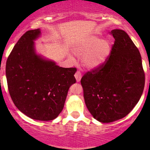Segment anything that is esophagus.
I'll return each instance as SVG.
<instances>
[{
    "instance_id": "obj_1",
    "label": "esophagus",
    "mask_w": 150,
    "mask_h": 150,
    "mask_svg": "<svg viewBox=\"0 0 150 150\" xmlns=\"http://www.w3.org/2000/svg\"><path fill=\"white\" fill-rule=\"evenodd\" d=\"M75 78H76V81L77 82H79L80 81H81V72H80L79 71H77L75 73Z\"/></svg>"
}]
</instances>
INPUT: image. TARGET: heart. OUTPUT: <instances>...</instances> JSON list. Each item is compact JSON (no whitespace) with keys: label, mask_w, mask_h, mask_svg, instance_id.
Instances as JSON below:
<instances>
[{"label":"heart","mask_w":150,"mask_h":150,"mask_svg":"<svg viewBox=\"0 0 150 150\" xmlns=\"http://www.w3.org/2000/svg\"><path fill=\"white\" fill-rule=\"evenodd\" d=\"M111 46L107 40H101L96 36H91L75 49V53L81 55V62L84 66L93 69L101 65L109 56Z\"/></svg>","instance_id":"obj_1"}]
</instances>
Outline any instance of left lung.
<instances>
[{
	"instance_id": "1",
	"label": "left lung",
	"mask_w": 150,
	"mask_h": 150,
	"mask_svg": "<svg viewBox=\"0 0 150 150\" xmlns=\"http://www.w3.org/2000/svg\"><path fill=\"white\" fill-rule=\"evenodd\" d=\"M110 33L115 42L108 59L81 81L87 108L102 123L126 117L138 103L145 86L138 48L124 30L114 29Z\"/></svg>"
}]
</instances>
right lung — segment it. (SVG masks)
<instances>
[{
    "mask_svg": "<svg viewBox=\"0 0 150 150\" xmlns=\"http://www.w3.org/2000/svg\"><path fill=\"white\" fill-rule=\"evenodd\" d=\"M40 28L26 31L6 63L9 92L16 107L30 118L52 120L62 111L69 88L76 83V67L64 68L35 52Z\"/></svg>",
    "mask_w": 150,
    "mask_h": 150,
    "instance_id": "obj_1",
    "label": "right lung"
}]
</instances>
